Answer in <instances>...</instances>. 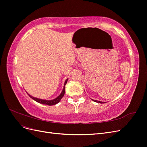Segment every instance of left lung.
<instances>
[{
  "label": "left lung",
  "mask_w": 147,
  "mask_h": 147,
  "mask_svg": "<svg viewBox=\"0 0 147 147\" xmlns=\"http://www.w3.org/2000/svg\"><path fill=\"white\" fill-rule=\"evenodd\" d=\"M93 101L94 102H97V103H100V104H104V103H105L104 102H100V101H98V100H93V99H92Z\"/></svg>",
  "instance_id": "left-lung-1"
}]
</instances>
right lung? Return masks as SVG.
Masks as SVG:
<instances>
[{
  "label": "right lung",
  "instance_id": "right-lung-1",
  "mask_svg": "<svg viewBox=\"0 0 147 147\" xmlns=\"http://www.w3.org/2000/svg\"><path fill=\"white\" fill-rule=\"evenodd\" d=\"M67 79L65 83H64V88H63V91H62L61 93L60 94V95L57 97L56 99H53V100H43V99H38V98H36V97H34L32 96H31L30 95H29L28 94V95L29 96V97H30V98H32V99H34L35 101H36L37 102H38V103L40 104H45V105H55L56 104L58 103V102L61 100V99L63 98L64 94H65V84L67 83Z\"/></svg>",
  "mask_w": 147,
  "mask_h": 147
}]
</instances>
